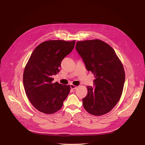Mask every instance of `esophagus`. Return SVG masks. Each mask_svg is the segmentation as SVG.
<instances>
[{"mask_svg":"<svg viewBox=\"0 0 145 145\" xmlns=\"http://www.w3.org/2000/svg\"><path fill=\"white\" fill-rule=\"evenodd\" d=\"M71 88L72 89H76L77 88V87L76 86H74V85H73V84H71Z\"/></svg>","mask_w":145,"mask_h":145,"instance_id":"34e87169","label":"esophagus"}]
</instances>
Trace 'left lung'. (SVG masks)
<instances>
[{
	"label": "left lung",
	"mask_w": 145,
	"mask_h": 145,
	"mask_svg": "<svg viewBox=\"0 0 145 145\" xmlns=\"http://www.w3.org/2000/svg\"><path fill=\"white\" fill-rule=\"evenodd\" d=\"M76 49L87 71L95 77V87H87L88 93L82 99L83 107L91 115H105L121 97L125 81L123 64L113 48L100 39L77 41Z\"/></svg>",
	"instance_id": "1"
}]
</instances>
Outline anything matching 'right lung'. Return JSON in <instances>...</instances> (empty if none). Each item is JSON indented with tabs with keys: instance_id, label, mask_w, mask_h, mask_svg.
Listing matches in <instances>:
<instances>
[{
	"instance_id": "right-lung-1",
	"label": "right lung",
	"mask_w": 145,
	"mask_h": 145,
	"mask_svg": "<svg viewBox=\"0 0 145 145\" xmlns=\"http://www.w3.org/2000/svg\"><path fill=\"white\" fill-rule=\"evenodd\" d=\"M75 42L44 41L31 54L25 68L23 81L26 94L38 111L52 114L63 107L71 87L58 82L53 83L52 76L59 72L62 60L73 49Z\"/></svg>"
}]
</instances>
